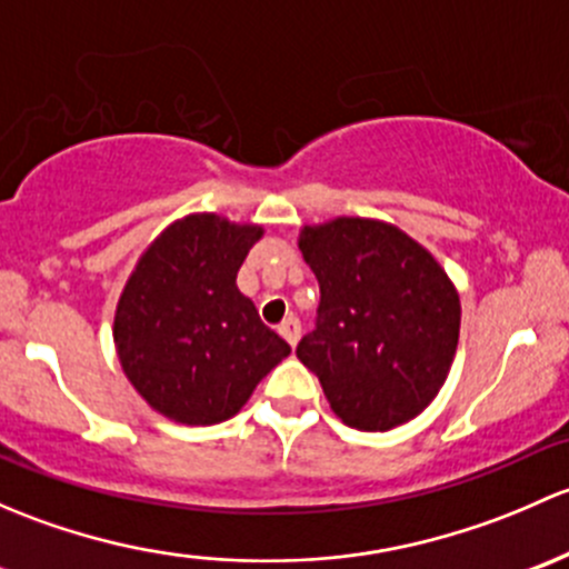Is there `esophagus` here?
I'll use <instances>...</instances> for the list:
<instances>
[{
	"mask_svg": "<svg viewBox=\"0 0 569 569\" xmlns=\"http://www.w3.org/2000/svg\"><path fill=\"white\" fill-rule=\"evenodd\" d=\"M279 333L287 339V342L296 348L298 339H301V323H298V318H287L282 320V326H279Z\"/></svg>",
	"mask_w": 569,
	"mask_h": 569,
	"instance_id": "1",
	"label": "esophagus"
}]
</instances>
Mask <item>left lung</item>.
Instances as JSON below:
<instances>
[{"instance_id":"obj_1","label":"left lung","mask_w":569,"mask_h":569,"mask_svg":"<svg viewBox=\"0 0 569 569\" xmlns=\"http://www.w3.org/2000/svg\"><path fill=\"white\" fill-rule=\"evenodd\" d=\"M298 249L318 277L320 307L296 356L331 411L367 432L411 421L436 400L458 350L452 279L411 236L359 216L303 227Z\"/></svg>"}]
</instances>
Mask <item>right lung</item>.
<instances>
[{"label":"right lung","mask_w":569,"mask_h":569,"mask_svg":"<svg viewBox=\"0 0 569 569\" xmlns=\"http://www.w3.org/2000/svg\"><path fill=\"white\" fill-rule=\"evenodd\" d=\"M260 224L216 213L172 221L139 257L114 312V348L133 389L180 425H216L246 406L290 345L236 277Z\"/></svg>","instance_id":"obj_1"}]
</instances>
